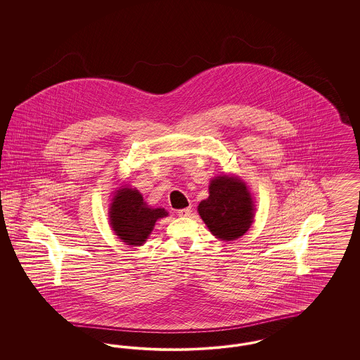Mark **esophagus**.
Returning <instances> with one entry per match:
<instances>
[{
  "mask_svg": "<svg viewBox=\"0 0 360 360\" xmlns=\"http://www.w3.org/2000/svg\"><path fill=\"white\" fill-rule=\"evenodd\" d=\"M190 214H191V207H185V209L178 210V216L179 217H188Z\"/></svg>",
  "mask_w": 360,
  "mask_h": 360,
  "instance_id": "obj_1",
  "label": "esophagus"
}]
</instances>
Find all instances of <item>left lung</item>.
<instances>
[{"mask_svg": "<svg viewBox=\"0 0 360 360\" xmlns=\"http://www.w3.org/2000/svg\"><path fill=\"white\" fill-rule=\"evenodd\" d=\"M254 201L247 185L236 176L212 179L209 197L198 205V213L209 231L219 239L236 240L254 220Z\"/></svg>", "mask_w": 360, "mask_h": 360, "instance_id": "1", "label": "left lung"}]
</instances>
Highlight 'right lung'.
Here are the masks:
<instances>
[{"label": "right lung", "mask_w": 360, "mask_h": 360, "mask_svg": "<svg viewBox=\"0 0 360 360\" xmlns=\"http://www.w3.org/2000/svg\"><path fill=\"white\" fill-rule=\"evenodd\" d=\"M169 213L163 207H151L136 188H119L112 198L109 220L119 239L128 245H141L148 239L156 220Z\"/></svg>", "instance_id": "1"}]
</instances>
